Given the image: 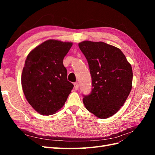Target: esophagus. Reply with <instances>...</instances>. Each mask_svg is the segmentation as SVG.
Segmentation results:
<instances>
[{
    "mask_svg": "<svg viewBox=\"0 0 155 155\" xmlns=\"http://www.w3.org/2000/svg\"><path fill=\"white\" fill-rule=\"evenodd\" d=\"M74 88H75V89H76V91L78 90V89H79V84H78V83H74Z\"/></svg>",
    "mask_w": 155,
    "mask_h": 155,
    "instance_id": "esophagus-1",
    "label": "esophagus"
}]
</instances>
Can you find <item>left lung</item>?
<instances>
[{"label":"left lung","mask_w":155,"mask_h":155,"mask_svg":"<svg viewBox=\"0 0 155 155\" xmlns=\"http://www.w3.org/2000/svg\"><path fill=\"white\" fill-rule=\"evenodd\" d=\"M79 48L85 56L92 78V91L83 95L86 109L101 119L116 114L132 88L133 70L119 48L104 42L85 41Z\"/></svg>","instance_id":"left-lung-1"}]
</instances>
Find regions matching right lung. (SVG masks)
Wrapping results in <instances>:
<instances>
[{
	"mask_svg": "<svg viewBox=\"0 0 155 155\" xmlns=\"http://www.w3.org/2000/svg\"><path fill=\"white\" fill-rule=\"evenodd\" d=\"M72 46L50 39L27 56L21 76L22 90L31 106L42 115L53 114L62 108L74 87L63 63Z\"/></svg>",
	"mask_w": 155,
	"mask_h": 155,
	"instance_id": "add662e5",
	"label": "right lung"
}]
</instances>
